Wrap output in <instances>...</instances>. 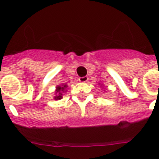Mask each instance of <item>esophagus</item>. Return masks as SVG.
Segmentation results:
<instances>
[{
	"instance_id": "34e87169",
	"label": "esophagus",
	"mask_w": 159,
	"mask_h": 159,
	"mask_svg": "<svg viewBox=\"0 0 159 159\" xmlns=\"http://www.w3.org/2000/svg\"><path fill=\"white\" fill-rule=\"evenodd\" d=\"M88 80H89L88 77H80L79 78V82H88Z\"/></svg>"
}]
</instances>
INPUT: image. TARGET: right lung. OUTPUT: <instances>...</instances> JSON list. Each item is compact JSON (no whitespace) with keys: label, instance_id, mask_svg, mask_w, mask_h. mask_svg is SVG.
Segmentation results:
<instances>
[{"label":"right lung","instance_id":"1","mask_svg":"<svg viewBox=\"0 0 159 159\" xmlns=\"http://www.w3.org/2000/svg\"><path fill=\"white\" fill-rule=\"evenodd\" d=\"M67 86L66 84H62L61 86H57L56 87V91H55V93H56V96H55L54 99L55 100H60L62 98V95L64 92H66V89H67Z\"/></svg>","mask_w":159,"mask_h":159}]
</instances>
